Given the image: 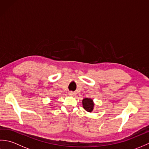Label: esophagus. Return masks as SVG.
Listing matches in <instances>:
<instances>
[{"instance_id": "34e87169", "label": "esophagus", "mask_w": 149, "mask_h": 149, "mask_svg": "<svg viewBox=\"0 0 149 149\" xmlns=\"http://www.w3.org/2000/svg\"><path fill=\"white\" fill-rule=\"evenodd\" d=\"M68 95H69L70 96H73V97H74V96L75 95H76V93L74 92V91H69Z\"/></svg>"}]
</instances>
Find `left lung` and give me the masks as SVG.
<instances>
[{"mask_svg": "<svg viewBox=\"0 0 149 149\" xmlns=\"http://www.w3.org/2000/svg\"><path fill=\"white\" fill-rule=\"evenodd\" d=\"M95 104L93 99L90 98H84L83 99V107L88 112H92L94 109Z\"/></svg>", "mask_w": 149, "mask_h": 149, "instance_id": "obj_1", "label": "left lung"}]
</instances>
